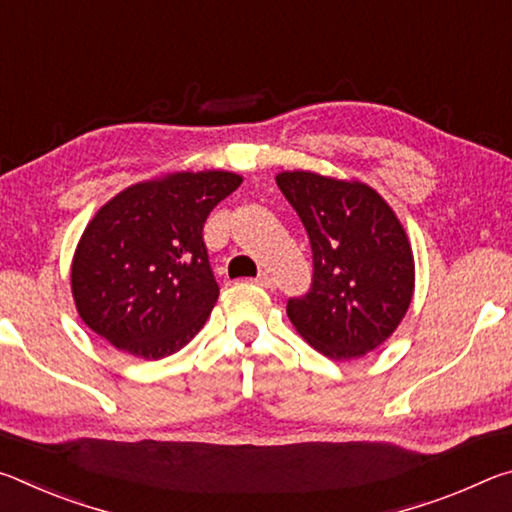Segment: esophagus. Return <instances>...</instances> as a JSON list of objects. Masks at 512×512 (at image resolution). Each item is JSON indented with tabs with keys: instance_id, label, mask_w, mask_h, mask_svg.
<instances>
[{
	"instance_id": "34e87169",
	"label": "esophagus",
	"mask_w": 512,
	"mask_h": 512,
	"mask_svg": "<svg viewBox=\"0 0 512 512\" xmlns=\"http://www.w3.org/2000/svg\"><path fill=\"white\" fill-rule=\"evenodd\" d=\"M255 282L259 284V287H264V289H273L275 287V277H271L268 273H259L255 277Z\"/></svg>"
}]
</instances>
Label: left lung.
<instances>
[{
    "label": "left lung",
    "mask_w": 512,
    "mask_h": 512,
    "mask_svg": "<svg viewBox=\"0 0 512 512\" xmlns=\"http://www.w3.org/2000/svg\"><path fill=\"white\" fill-rule=\"evenodd\" d=\"M277 187L305 225L314 282L287 316L311 348L334 361L379 348L402 323L415 289L411 241L393 207L361 180L282 171Z\"/></svg>",
    "instance_id": "8db88e82"
}]
</instances>
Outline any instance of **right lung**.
Returning <instances> with one entry per match:
<instances>
[{"mask_svg": "<svg viewBox=\"0 0 512 512\" xmlns=\"http://www.w3.org/2000/svg\"><path fill=\"white\" fill-rule=\"evenodd\" d=\"M241 180L221 169L164 173L101 205L72 259L83 323L137 359L185 348L219 298L203 225Z\"/></svg>", "mask_w": 512, "mask_h": 512, "instance_id": "right-lung-1", "label": "right lung"}]
</instances>
